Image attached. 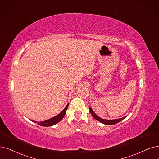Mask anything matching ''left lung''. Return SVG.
I'll list each match as a JSON object with an SVG mask.
<instances>
[{
  "label": "left lung",
  "mask_w": 159,
  "mask_h": 159,
  "mask_svg": "<svg viewBox=\"0 0 159 159\" xmlns=\"http://www.w3.org/2000/svg\"><path fill=\"white\" fill-rule=\"evenodd\" d=\"M90 109V112L91 113V115H92V116L95 119H96L98 121L102 123H103V124H105V125H115L116 124V123L119 122L120 121H121L122 120H123L124 119L126 118V116L123 117V118H121V119H114V120H105V119H103L102 118H100V117L98 116V115H96L95 114V113L93 112L92 109L91 107L89 108Z\"/></svg>",
  "instance_id": "1"
}]
</instances>
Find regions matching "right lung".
<instances>
[{
  "instance_id": "right-lung-1",
  "label": "right lung",
  "mask_w": 159,
  "mask_h": 159,
  "mask_svg": "<svg viewBox=\"0 0 159 159\" xmlns=\"http://www.w3.org/2000/svg\"><path fill=\"white\" fill-rule=\"evenodd\" d=\"M68 105H69V103L66 105V107H65V109L61 111L60 114H58L57 115L52 117V118H51L48 120H44L43 122H37V121H34V120H32V121L35 123H37L39 125L42 126H50L54 125L56 124V123L60 122L63 118V116L66 113V111L68 107Z\"/></svg>"
}]
</instances>
